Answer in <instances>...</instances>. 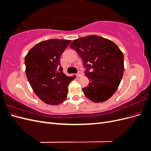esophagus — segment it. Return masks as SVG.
Returning a JSON list of instances; mask_svg holds the SVG:
<instances>
[{
    "label": "esophagus",
    "mask_w": 151,
    "mask_h": 151,
    "mask_svg": "<svg viewBox=\"0 0 151 151\" xmlns=\"http://www.w3.org/2000/svg\"><path fill=\"white\" fill-rule=\"evenodd\" d=\"M83 75V72H82L81 71H79L78 72H77V77H81Z\"/></svg>",
    "instance_id": "34e87169"
}]
</instances>
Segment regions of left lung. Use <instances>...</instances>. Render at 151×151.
<instances>
[{
	"label": "left lung",
	"mask_w": 151,
	"mask_h": 151,
	"mask_svg": "<svg viewBox=\"0 0 151 151\" xmlns=\"http://www.w3.org/2000/svg\"><path fill=\"white\" fill-rule=\"evenodd\" d=\"M70 47L83 61L85 75L89 80L83 88L86 96L95 103L110 98L118 88L124 71L123 55L112 41L90 35L73 41Z\"/></svg>",
	"instance_id": "1"
}]
</instances>
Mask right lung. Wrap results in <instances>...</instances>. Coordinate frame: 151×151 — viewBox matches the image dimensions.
Listing matches in <instances>:
<instances>
[{
	"label": "right lung",
	"instance_id": "right-lung-1",
	"mask_svg": "<svg viewBox=\"0 0 151 151\" xmlns=\"http://www.w3.org/2000/svg\"><path fill=\"white\" fill-rule=\"evenodd\" d=\"M70 40L52 39L36 44L25 57L26 74L35 93L45 103L58 105L66 99L74 77L63 72L60 58Z\"/></svg>",
	"mask_w": 151,
	"mask_h": 151
}]
</instances>
